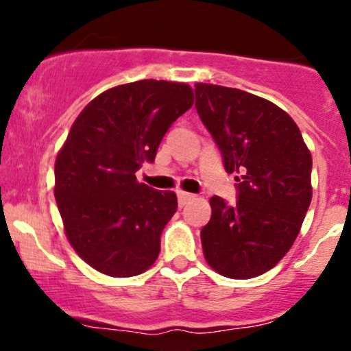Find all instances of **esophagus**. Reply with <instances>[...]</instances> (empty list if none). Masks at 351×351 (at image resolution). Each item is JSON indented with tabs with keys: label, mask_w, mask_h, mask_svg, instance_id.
I'll return each mask as SVG.
<instances>
[{
	"label": "esophagus",
	"mask_w": 351,
	"mask_h": 351,
	"mask_svg": "<svg viewBox=\"0 0 351 351\" xmlns=\"http://www.w3.org/2000/svg\"><path fill=\"white\" fill-rule=\"evenodd\" d=\"M195 198V195H191V193H186V191H178V203L180 206H184V204L188 203L189 199Z\"/></svg>",
	"instance_id": "1"
}]
</instances>
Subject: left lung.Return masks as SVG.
Segmentation results:
<instances>
[{
  "mask_svg": "<svg viewBox=\"0 0 351 351\" xmlns=\"http://www.w3.org/2000/svg\"><path fill=\"white\" fill-rule=\"evenodd\" d=\"M196 110L236 173L237 201L209 199L204 259L229 279L271 271L299 236L312 201V155L292 117L239 88L195 84Z\"/></svg>",
  "mask_w": 351,
  "mask_h": 351,
  "instance_id": "1",
  "label": "left lung"
}]
</instances>
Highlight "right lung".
<instances>
[{
    "label": "right lung",
    "instance_id": "1",
    "mask_svg": "<svg viewBox=\"0 0 351 351\" xmlns=\"http://www.w3.org/2000/svg\"><path fill=\"white\" fill-rule=\"evenodd\" d=\"M193 100L188 84L136 80L99 94L72 123L56 158L54 196L67 241L95 271L134 277L155 264L178 199L138 183L135 171L155 162Z\"/></svg>",
    "mask_w": 351,
    "mask_h": 351
}]
</instances>
